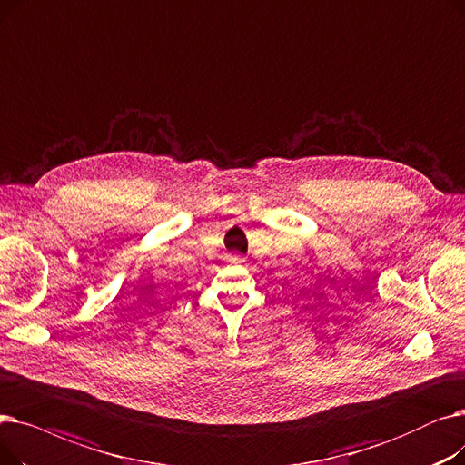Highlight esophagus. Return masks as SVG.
Returning <instances> with one entry per match:
<instances>
[{"label":"esophagus","mask_w":465,"mask_h":465,"mask_svg":"<svg viewBox=\"0 0 465 465\" xmlns=\"http://www.w3.org/2000/svg\"><path fill=\"white\" fill-rule=\"evenodd\" d=\"M229 261H231V262H234V264H240V262H244L246 259L242 257V255H231V257H229Z\"/></svg>","instance_id":"1"}]
</instances>
